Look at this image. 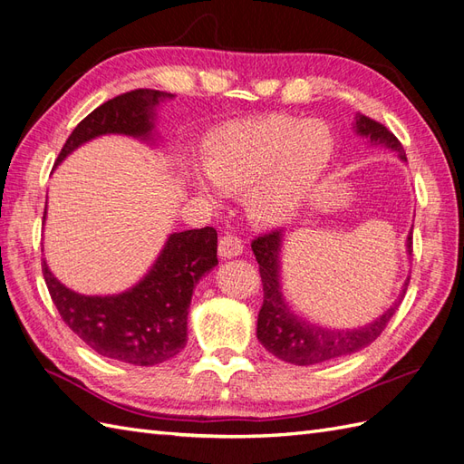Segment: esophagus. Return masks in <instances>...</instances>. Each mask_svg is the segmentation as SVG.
Returning <instances> with one entry per match:
<instances>
[{
	"mask_svg": "<svg viewBox=\"0 0 464 464\" xmlns=\"http://www.w3.org/2000/svg\"><path fill=\"white\" fill-rule=\"evenodd\" d=\"M243 253V241L237 235H223L219 239V256L221 258H233Z\"/></svg>",
	"mask_w": 464,
	"mask_h": 464,
	"instance_id": "esophagus-1",
	"label": "esophagus"
}]
</instances>
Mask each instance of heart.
<instances>
[{
  "label": "heart",
  "instance_id": "heart-1",
  "mask_svg": "<svg viewBox=\"0 0 464 464\" xmlns=\"http://www.w3.org/2000/svg\"><path fill=\"white\" fill-rule=\"evenodd\" d=\"M335 137L324 121L292 115H268L213 129L204 142V174L192 184L209 201L223 189L245 188L251 218L276 225L290 219L329 169Z\"/></svg>",
  "mask_w": 464,
  "mask_h": 464
}]
</instances>
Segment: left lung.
I'll list each match as a JSON object with an SVG mask.
<instances>
[{"label":"left lung","instance_id":"1","mask_svg":"<svg viewBox=\"0 0 464 464\" xmlns=\"http://www.w3.org/2000/svg\"><path fill=\"white\" fill-rule=\"evenodd\" d=\"M356 133L371 139L372 145L388 147L396 150L401 159H406V152H403L401 142L396 139V135L382 123L374 121V119L362 113L356 115ZM280 229H272L268 233L258 235L251 243L265 292L263 305H260L256 319V337L268 353L290 364L307 366L356 353L359 349L371 345L376 337H380L392 315L400 307L403 295H406L410 280L403 282V290L394 305L372 324L359 329H327L312 325L290 314L286 304H284L280 292ZM408 253H413L411 233L408 235Z\"/></svg>","mask_w":464,"mask_h":464}]
</instances>
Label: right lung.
<instances>
[{
    "mask_svg": "<svg viewBox=\"0 0 464 464\" xmlns=\"http://www.w3.org/2000/svg\"><path fill=\"white\" fill-rule=\"evenodd\" d=\"M166 98H172V93L140 88L102 103L74 127L56 164L82 142L100 135L121 133L149 139L154 105ZM216 265L218 231L204 227L172 233L149 275L123 294H76L54 278L44 260L43 276L63 322L90 349L108 359L154 366L186 347L194 286Z\"/></svg>",
    "mask_w": 464,
    "mask_h": 464,
    "instance_id": "1",
    "label": "right lung"
}]
</instances>
